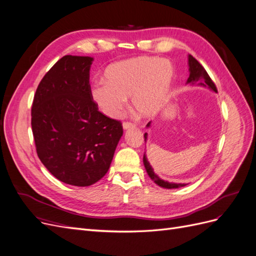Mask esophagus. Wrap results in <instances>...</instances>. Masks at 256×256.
Returning <instances> with one entry per match:
<instances>
[{"instance_id": "34e87169", "label": "esophagus", "mask_w": 256, "mask_h": 256, "mask_svg": "<svg viewBox=\"0 0 256 256\" xmlns=\"http://www.w3.org/2000/svg\"><path fill=\"white\" fill-rule=\"evenodd\" d=\"M122 128L125 129V130L132 129V128H134V125L132 122H122Z\"/></svg>"}]
</instances>
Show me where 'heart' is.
I'll use <instances>...</instances> for the list:
<instances>
[{
  "mask_svg": "<svg viewBox=\"0 0 256 256\" xmlns=\"http://www.w3.org/2000/svg\"><path fill=\"white\" fill-rule=\"evenodd\" d=\"M174 76L172 64L154 56L115 62L104 70V82L96 83L90 96L106 115L118 118L131 96L134 112L143 118L156 115L166 102Z\"/></svg>",
  "mask_w": 256,
  "mask_h": 256,
  "instance_id": "obj_1",
  "label": "heart"
}]
</instances>
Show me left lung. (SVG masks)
<instances>
[{"label":"left lung","instance_id":"8db88e82","mask_svg":"<svg viewBox=\"0 0 256 256\" xmlns=\"http://www.w3.org/2000/svg\"><path fill=\"white\" fill-rule=\"evenodd\" d=\"M189 70H190V76L188 78V83H198L200 85H203V86H208L210 90H212L214 92H218V90L216 88V84L214 83V81L212 80L210 76L207 74V72L205 70V68L200 64V62L198 60H196L192 56H189ZM147 127L150 126V122H147ZM144 138L145 141L147 138V134H144ZM143 164L145 166L146 172L147 174L150 175V177L152 178V180H154L158 186L162 188H166V189H174V188H180V187H184L186 186L184 184H173V182H164L160 180L158 177V175L154 174V170L152 168V166L150 164V162L147 161V158L144 154L143 157Z\"/></svg>","mask_w":256,"mask_h":256}]
</instances>
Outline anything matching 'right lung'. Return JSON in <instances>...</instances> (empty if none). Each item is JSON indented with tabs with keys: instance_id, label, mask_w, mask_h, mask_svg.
I'll list each match as a JSON object with an SVG mask.
<instances>
[{
	"instance_id": "1",
	"label": "right lung",
	"mask_w": 256,
	"mask_h": 256,
	"mask_svg": "<svg viewBox=\"0 0 256 256\" xmlns=\"http://www.w3.org/2000/svg\"><path fill=\"white\" fill-rule=\"evenodd\" d=\"M90 56H65L44 76L32 104L38 158L58 180L85 187L106 175L122 136V122L90 96Z\"/></svg>"
}]
</instances>
